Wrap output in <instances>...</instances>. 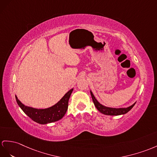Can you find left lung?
<instances>
[{"instance_id": "1", "label": "left lung", "mask_w": 157, "mask_h": 157, "mask_svg": "<svg viewBox=\"0 0 157 157\" xmlns=\"http://www.w3.org/2000/svg\"><path fill=\"white\" fill-rule=\"evenodd\" d=\"M90 95L92 97V98H93V101L94 102V106H96V108L98 110L99 112H101V113L106 114V115H111V116H117V115H121V114H124L126 113H127L130 110H131L134 106H135L136 102L131 105L130 106H128L127 108H112V107H109V106H106L105 105H103L101 104L99 102L97 98H95L94 96L93 93H92V91L90 90Z\"/></svg>"}]
</instances>
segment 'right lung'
Masks as SVG:
<instances>
[{"instance_id": "1", "label": "right lung", "mask_w": 157, "mask_h": 157, "mask_svg": "<svg viewBox=\"0 0 157 157\" xmlns=\"http://www.w3.org/2000/svg\"><path fill=\"white\" fill-rule=\"evenodd\" d=\"M72 90L73 89L68 90L58 102L47 109H35L25 106L18 100L17 96L15 97L17 104L26 115L37 123L45 124L59 121L64 116L68 109V100Z\"/></svg>"}]
</instances>
